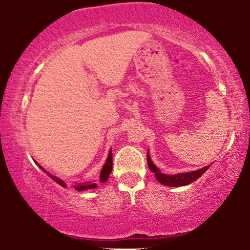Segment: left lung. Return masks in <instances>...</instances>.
Returning <instances> with one entry per match:
<instances>
[{
  "instance_id": "left-lung-1",
  "label": "left lung",
  "mask_w": 250,
  "mask_h": 250,
  "mask_svg": "<svg viewBox=\"0 0 250 250\" xmlns=\"http://www.w3.org/2000/svg\"><path fill=\"white\" fill-rule=\"evenodd\" d=\"M147 161H148V167L150 169L153 173H155V176H156L157 181L160 183L165 186H169V187H180V186H187L189 183L194 182L196 181L202 174H205V171L209 168V166L207 167L199 169V170L195 171H190V173H183V174H176V175H167V174H162L160 171V169L151 162L150 157L149 155H147Z\"/></svg>"
}]
</instances>
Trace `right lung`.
Here are the masks:
<instances>
[{"label": "right lung", "mask_w": 250, "mask_h": 250, "mask_svg": "<svg viewBox=\"0 0 250 250\" xmlns=\"http://www.w3.org/2000/svg\"><path fill=\"white\" fill-rule=\"evenodd\" d=\"M39 167L41 168V169H43L40 165H39ZM111 169H113V154H111V150H110V151H109V155H108V157H107V161H105L104 166H103V168H102V170H101V174H100V182L104 183L105 181L108 180L109 175H110V173H111ZM43 171H44V173H47L48 176L51 177V179L55 181L56 183H59L60 186H62V187H67V185H65V183H64V181L60 180L59 177H56V176H53V175L48 173V171L44 170V169H43ZM96 187H97L96 183H83V185L75 186V189H76V190L82 191V190H87V189L96 188Z\"/></svg>", "instance_id": "add662e5"}]
</instances>
